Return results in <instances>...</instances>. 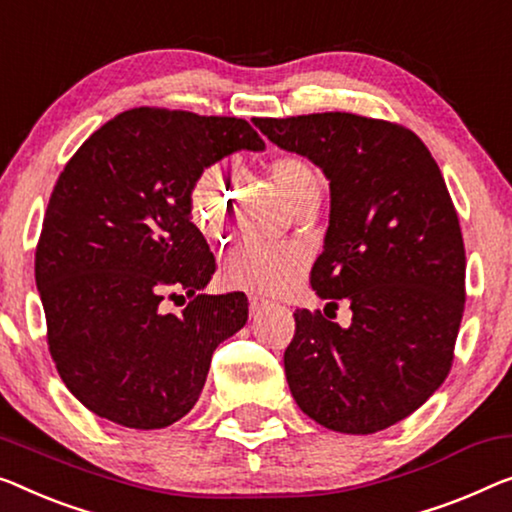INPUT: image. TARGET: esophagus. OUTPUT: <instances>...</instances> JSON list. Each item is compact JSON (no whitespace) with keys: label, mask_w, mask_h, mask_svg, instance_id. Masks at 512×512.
Instances as JSON below:
<instances>
[{"label":"esophagus","mask_w":512,"mask_h":512,"mask_svg":"<svg viewBox=\"0 0 512 512\" xmlns=\"http://www.w3.org/2000/svg\"><path fill=\"white\" fill-rule=\"evenodd\" d=\"M248 303H250V315H259V312L266 310V308H269V305H271L269 301L259 299V296H250Z\"/></svg>","instance_id":"34e87169"}]
</instances>
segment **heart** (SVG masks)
I'll return each instance as SVG.
<instances>
[{
    "instance_id": "obj_1",
    "label": "heart",
    "mask_w": 512,
    "mask_h": 512,
    "mask_svg": "<svg viewBox=\"0 0 512 512\" xmlns=\"http://www.w3.org/2000/svg\"><path fill=\"white\" fill-rule=\"evenodd\" d=\"M266 177L294 211H312L322 197V174L310 158L294 151L273 156ZM190 218L204 236L225 239L232 225V183L218 167H204L188 195ZM308 253L296 243H239L223 262V278L230 287L255 294H282L299 282Z\"/></svg>"
}]
</instances>
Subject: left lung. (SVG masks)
Instances as JSON below:
<instances>
[{
    "label": "left lung",
    "mask_w": 512,
    "mask_h": 512,
    "mask_svg": "<svg viewBox=\"0 0 512 512\" xmlns=\"http://www.w3.org/2000/svg\"><path fill=\"white\" fill-rule=\"evenodd\" d=\"M271 142L308 156L331 179L326 246L310 285L322 310H294L285 372L312 421L372 434L444 384L464 315V241L444 174L407 126L352 112L253 119Z\"/></svg>",
    "instance_id": "left-lung-1"
}]
</instances>
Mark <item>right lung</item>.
Returning a JSON list of instances; mask_svg holds the SVG:
<instances>
[{"label": "right lung", "instance_id": "1", "mask_svg": "<svg viewBox=\"0 0 512 512\" xmlns=\"http://www.w3.org/2000/svg\"><path fill=\"white\" fill-rule=\"evenodd\" d=\"M262 147L246 119L133 108L64 165L34 271L52 361L96 416L135 430L179 421L200 398L213 349L246 324L243 292L200 294L216 259L190 223L188 195L204 167ZM179 291L189 305L165 316L159 301Z\"/></svg>", "mask_w": 512, "mask_h": 512}]
</instances>
